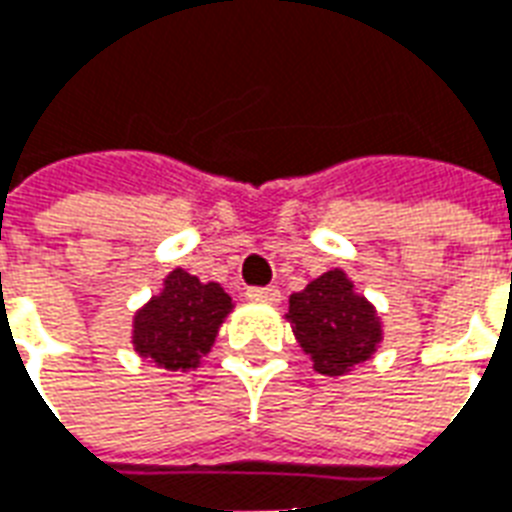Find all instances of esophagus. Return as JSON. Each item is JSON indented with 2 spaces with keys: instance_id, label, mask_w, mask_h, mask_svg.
<instances>
[{
  "instance_id": "34e87169",
  "label": "esophagus",
  "mask_w": 512,
  "mask_h": 512,
  "mask_svg": "<svg viewBox=\"0 0 512 512\" xmlns=\"http://www.w3.org/2000/svg\"><path fill=\"white\" fill-rule=\"evenodd\" d=\"M245 296L251 301H264V304H277V301H280V291L272 288V285H269V288H248Z\"/></svg>"
}]
</instances>
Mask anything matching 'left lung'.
Instances as JSON below:
<instances>
[{
  "instance_id": "8db88e82",
  "label": "left lung",
  "mask_w": 512,
  "mask_h": 512,
  "mask_svg": "<svg viewBox=\"0 0 512 512\" xmlns=\"http://www.w3.org/2000/svg\"><path fill=\"white\" fill-rule=\"evenodd\" d=\"M285 320L296 342L323 376H344L374 358L384 339L382 318L344 269H328L291 293Z\"/></svg>"
}]
</instances>
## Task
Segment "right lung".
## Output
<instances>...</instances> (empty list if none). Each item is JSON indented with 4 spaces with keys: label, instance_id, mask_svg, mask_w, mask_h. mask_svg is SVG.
I'll use <instances>...</instances> for the list:
<instances>
[{
    "label": "right lung",
    "instance_id": "obj_1",
    "mask_svg": "<svg viewBox=\"0 0 512 512\" xmlns=\"http://www.w3.org/2000/svg\"><path fill=\"white\" fill-rule=\"evenodd\" d=\"M232 310L235 301L219 283H200L176 267L133 315V350L165 371L197 368Z\"/></svg>",
    "mask_w": 512,
    "mask_h": 512
}]
</instances>
